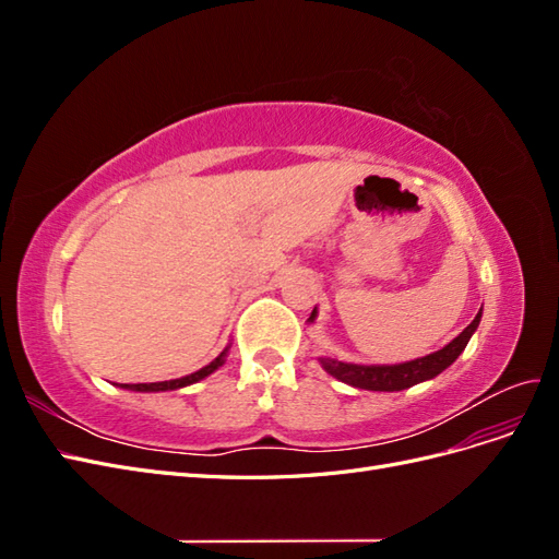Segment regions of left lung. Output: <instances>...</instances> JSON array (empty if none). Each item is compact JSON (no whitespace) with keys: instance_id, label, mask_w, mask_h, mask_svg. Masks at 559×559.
Wrapping results in <instances>:
<instances>
[{"instance_id":"1","label":"left lung","mask_w":559,"mask_h":559,"mask_svg":"<svg viewBox=\"0 0 559 559\" xmlns=\"http://www.w3.org/2000/svg\"><path fill=\"white\" fill-rule=\"evenodd\" d=\"M314 314L317 310H312L310 321L314 319ZM480 314L483 310L450 345L429 354V357H421L399 366H359V364H343L337 359H321V366H324L335 380L352 386L370 389V392H401V389H408L417 382H425L436 378L438 373H443V370L464 352L468 337L480 324Z\"/></svg>"}]
</instances>
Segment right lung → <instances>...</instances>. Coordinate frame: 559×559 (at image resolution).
I'll list each match as a JSON object with an SVG mask.
<instances>
[{
    "instance_id": "right-lung-1",
    "label": "right lung",
    "mask_w": 559,
    "mask_h": 559,
    "mask_svg": "<svg viewBox=\"0 0 559 559\" xmlns=\"http://www.w3.org/2000/svg\"><path fill=\"white\" fill-rule=\"evenodd\" d=\"M224 357H226V352L218 354V357H216L212 364H207L205 368H200V370H195V373L186 376V378H179V380H167V382H142V384H123V389H132V392H165V389H179V386H186V384H193V382H198V380H202V378H207L210 373H214V370L224 364Z\"/></svg>"
}]
</instances>
